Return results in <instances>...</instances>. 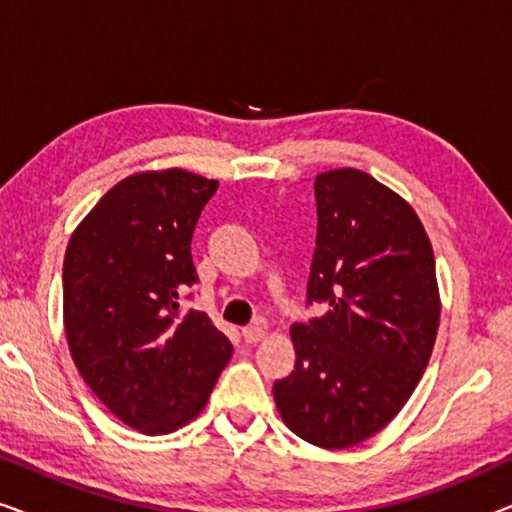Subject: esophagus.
<instances>
[{"mask_svg":"<svg viewBox=\"0 0 512 512\" xmlns=\"http://www.w3.org/2000/svg\"><path fill=\"white\" fill-rule=\"evenodd\" d=\"M242 338H244V342H247V345H256V342H261L265 338V328L258 326V324L242 328Z\"/></svg>","mask_w":512,"mask_h":512,"instance_id":"obj_1","label":"esophagus"}]
</instances>
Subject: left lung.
<instances>
[{"instance_id":"left-lung-1","label":"left lung","mask_w":512,"mask_h":512,"mask_svg":"<svg viewBox=\"0 0 512 512\" xmlns=\"http://www.w3.org/2000/svg\"><path fill=\"white\" fill-rule=\"evenodd\" d=\"M314 198L307 305L328 312L291 326L296 368L272 391L296 436L342 450L384 429L422 380L440 321L436 258L415 209L366 172L319 174Z\"/></svg>"}]
</instances>
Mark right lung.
<instances>
[{"label": "right lung", "mask_w": 512, "mask_h": 512, "mask_svg": "<svg viewBox=\"0 0 512 512\" xmlns=\"http://www.w3.org/2000/svg\"><path fill=\"white\" fill-rule=\"evenodd\" d=\"M219 181L186 170L118 181L67 244L69 352L123 424L163 436L205 408L233 345L205 312L181 310L198 282L191 237Z\"/></svg>", "instance_id": "add662e5"}]
</instances>
